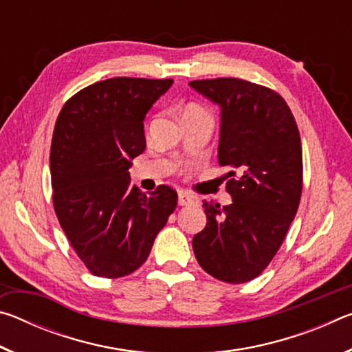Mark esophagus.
<instances>
[{
	"mask_svg": "<svg viewBox=\"0 0 352 352\" xmlns=\"http://www.w3.org/2000/svg\"><path fill=\"white\" fill-rule=\"evenodd\" d=\"M194 201H195V197L192 194L186 192V190H180V192H178V205L188 206L190 204H194Z\"/></svg>",
	"mask_w": 352,
	"mask_h": 352,
	"instance_id": "34e87169",
	"label": "esophagus"
}]
</instances>
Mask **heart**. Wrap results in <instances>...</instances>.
Returning a JSON list of instances; mask_svg holds the SVG:
<instances>
[{
	"label": "heart",
	"mask_w": 352,
	"mask_h": 352,
	"mask_svg": "<svg viewBox=\"0 0 352 352\" xmlns=\"http://www.w3.org/2000/svg\"><path fill=\"white\" fill-rule=\"evenodd\" d=\"M184 111H205V110L201 109V107L197 105V104H189L186 109H184Z\"/></svg>",
	"instance_id": "heart-1"
}]
</instances>
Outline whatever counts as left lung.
<instances>
[{
	"label": "left lung",
	"mask_w": 352,
	"mask_h": 352,
	"mask_svg": "<svg viewBox=\"0 0 352 352\" xmlns=\"http://www.w3.org/2000/svg\"><path fill=\"white\" fill-rule=\"evenodd\" d=\"M189 85L222 109L219 163L233 204L204 200L206 226L194 236L201 269L223 283L259 276L275 258L300 205V130L283 96L258 83L217 77Z\"/></svg>",
	"instance_id": "1"
}]
</instances>
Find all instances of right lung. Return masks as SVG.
Masks as SVG:
<instances>
[{"instance_id": "1", "label": "right lung", "mask_w": 352, "mask_h": 352, "mask_svg": "<svg viewBox=\"0 0 352 352\" xmlns=\"http://www.w3.org/2000/svg\"><path fill=\"white\" fill-rule=\"evenodd\" d=\"M172 82L113 77L76 93L58 113L50 155L52 204L94 276L138 270L177 208L175 189L160 184L144 194L129 174L146 148V113Z\"/></svg>"}]
</instances>
